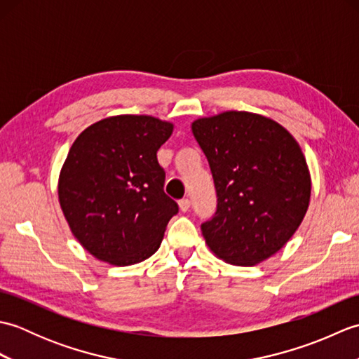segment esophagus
<instances>
[{"label":"esophagus","instance_id":"obj_1","mask_svg":"<svg viewBox=\"0 0 359 359\" xmlns=\"http://www.w3.org/2000/svg\"><path fill=\"white\" fill-rule=\"evenodd\" d=\"M179 207H180V211H184V212H187L188 210H189V207H191V201L188 199V197H185V199H182V201H179Z\"/></svg>","mask_w":359,"mask_h":359}]
</instances>
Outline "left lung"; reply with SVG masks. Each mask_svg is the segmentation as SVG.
Returning <instances> with one entry per match:
<instances>
[{"label":"left lung","mask_w":359,"mask_h":359,"mask_svg":"<svg viewBox=\"0 0 359 359\" xmlns=\"http://www.w3.org/2000/svg\"><path fill=\"white\" fill-rule=\"evenodd\" d=\"M215 179L217 208L202 224L210 250L251 266L285 245L306 216L311 179L299 143L284 126L245 111L191 125Z\"/></svg>","instance_id":"obj_1"}]
</instances>
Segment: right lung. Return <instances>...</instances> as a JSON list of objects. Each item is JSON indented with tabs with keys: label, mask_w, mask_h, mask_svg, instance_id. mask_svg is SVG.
<instances>
[{
	"label": "right lung",
	"mask_w": 359,
	"mask_h": 359,
	"mask_svg": "<svg viewBox=\"0 0 359 359\" xmlns=\"http://www.w3.org/2000/svg\"><path fill=\"white\" fill-rule=\"evenodd\" d=\"M172 129L170 121L126 114L97 121L72 143L58 201L75 239L94 257L125 266L158 250L179 211L157 162Z\"/></svg>",
	"instance_id": "1"
}]
</instances>
